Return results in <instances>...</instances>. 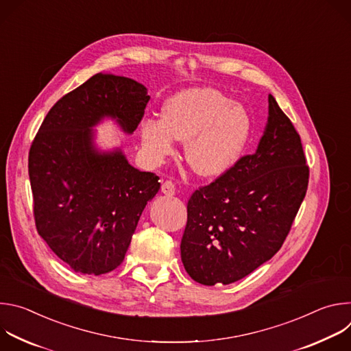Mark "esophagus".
<instances>
[{"label":"esophagus","instance_id":"obj_1","mask_svg":"<svg viewBox=\"0 0 351 351\" xmlns=\"http://www.w3.org/2000/svg\"><path fill=\"white\" fill-rule=\"evenodd\" d=\"M161 191L168 195V197H172L175 195V184L171 182V180H165L162 184H161Z\"/></svg>","mask_w":351,"mask_h":351}]
</instances>
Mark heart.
Masks as SVG:
<instances>
[{
    "instance_id": "heart-1",
    "label": "heart",
    "mask_w": 351,
    "mask_h": 351,
    "mask_svg": "<svg viewBox=\"0 0 351 351\" xmlns=\"http://www.w3.org/2000/svg\"><path fill=\"white\" fill-rule=\"evenodd\" d=\"M252 117L244 106L211 87L179 91L167 99L161 119L148 118L140 125L145 158L158 164L184 143L189 168L202 178H219L240 160L252 136Z\"/></svg>"
}]
</instances>
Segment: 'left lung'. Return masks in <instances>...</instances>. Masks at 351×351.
I'll use <instances>...</instances> for the list:
<instances>
[{
	"instance_id": "obj_1",
	"label": "left lung",
	"mask_w": 351,
	"mask_h": 351,
	"mask_svg": "<svg viewBox=\"0 0 351 351\" xmlns=\"http://www.w3.org/2000/svg\"><path fill=\"white\" fill-rule=\"evenodd\" d=\"M268 122L256 153L195 190L180 243L186 272L214 286L243 279L282 247L307 193L302 140L268 95Z\"/></svg>"
}]
</instances>
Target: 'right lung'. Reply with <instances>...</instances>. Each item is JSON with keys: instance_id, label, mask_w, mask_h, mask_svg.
I'll return each instance as SVG.
<instances>
[{"instance_id": "right-lung-1", "label": "right lung", "mask_w": 351, "mask_h": 351, "mask_svg": "<svg viewBox=\"0 0 351 351\" xmlns=\"http://www.w3.org/2000/svg\"><path fill=\"white\" fill-rule=\"evenodd\" d=\"M149 95L129 77L97 73L65 94L44 118L29 152L38 234L75 272L103 275L119 267L158 176L132 167L122 149L101 152L93 128L114 119L128 134Z\"/></svg>"}]
</instances>
